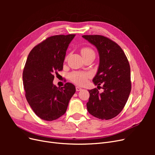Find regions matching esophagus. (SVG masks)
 Wrapping results in <instances>:
<instances>
[{
	"mask_svg": "<svg viewBox=\"0 0 155 155\" xmlns=\"http://www.w3.org/2000/svg\"><path fill=\"white\" fill-rule=\"evenodd\" d=\"M76 91H81L82 90V88H80V87H76Z\"/></svg>",
	"mask_w": 155,
	"mask_h": 155,
	"instance_id": "1",
	"label": "esophagus"
}]
</instances>
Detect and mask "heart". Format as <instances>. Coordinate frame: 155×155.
<instances>
[{"instance_id": "heart-1", "label": "heart", "mask_w": 155, "mask_h": 155, "mask_svg": "<svg viewBox=\"0 0 155 155\" xmlns=\"http://www.w3.org/2000/svg\"><path fill=\"white\" fill-rule=\"evenodd\" d=\"M90 52H94V51L91 49L88 48H85L81 50V54H85ZM91 76L89 73L87 72H74L70 74V80L74 83H76L77 85H85L87 83V79Z\"/></svg>"}]
</instances>
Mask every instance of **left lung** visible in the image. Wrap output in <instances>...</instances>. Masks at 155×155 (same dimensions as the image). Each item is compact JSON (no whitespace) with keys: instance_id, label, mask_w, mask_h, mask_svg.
<instances>
[{"instance_id":"8db88e82","label":"left lung","mask_w":155,"mask_h":155,"mask_svg":"<svg viewBox=\"0 0 155 155\" xmlns=\"http://www.w3.org/2000/svg\"><path fill=\"white\" fill-rule=\"evenodd\" d=\"M97 48L100 63L93 78L95 85H103L104 92L88 90L89 113L101 120L114 118L122 110L131 90L130 68L123 50L114 41L99 35H83Z\"/></svg>"}]
</instances>
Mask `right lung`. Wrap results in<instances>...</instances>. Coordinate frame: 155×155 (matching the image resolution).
<instances>
[{"instance_id": "obj_1", "label": "right lung", "mask_w": 155, "mask_h": 155, "mask_svg": "<svg viewBox=\"0 0 155 155\" xmlns=\"http://www.w3.org/2000/svg\"><path fill=\"white\" fill-rule=\"evenodd\" d=\"M75 35L50 37L35 46L28 56L22 74L25 96L42 120L52 121L63 116L76 92L72 83H67L61 88L53 83L54 74L63 70L67 50Z\"/></svg>"}]
</instances>
